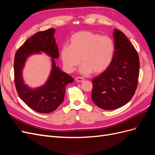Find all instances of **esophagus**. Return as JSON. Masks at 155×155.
I'll return each instance as SVG.
<instances>
[{"label":"esophagus","mask_w":155,"mask_h":155,"mask_svg":"<svg viewBox=\"0 0 155 155\" xmlns=\"http://www.w3.org/2000/svg\"><path fill=\"white\" fill-rule=\"evenodd\" d=\"M76 81L77 82H83V81H85V79L81 78V77H78V78H76Z\"/></svg>","instance_id":"obj_1"}]
</instances>
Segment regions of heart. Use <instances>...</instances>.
<instances>
[{"instance_id": "1", "label": "heart", "mask_w": 155, "mask_h": 155, "mask_svg": "<svg viewBox=\"0 0 155 155\" xmlns=\"http://www.w3.org/2000/svg\"><path fill=\"white\" fill-rule=\"evenodd\" d=\"M115 45L108 36H101L91 31H82L72 35L69 46L64 45L60 50V56L64 70L73 72L80 63L79 72L83 74H97L108 68L114 58Z\"/></svg>"}]
</instances>
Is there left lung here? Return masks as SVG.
<instances>
[{
    "label": "left lung",
    "instance_id": "8db88e82",
    "mask_svg": "<svg viewBox=\"0 0 155 155\" xmlns=\"http://www.w3.org/2000/svg\"><path fill=\"white\" fill-rule=\"evenodd\" d=\"M115 51L108 68L92 79V100L103 109L114 110L128 103L138 85L140 62L137 50L124 33L114 29Z\"/></svg>",
    "mask_w": 155,
    "mask_h": 155
}]
</instances>
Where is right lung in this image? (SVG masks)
<instances>
[{
	"label": "right lung",
	"mask_w": 155,
	"mask_h": 155,
	"mask_svg": "<svg viewBox=\"0 0 155 155\" xmlns=\"http://www.w3.org/2000/svg\"><path fill=\"white\" fill-rule=\"evenodd\" d=\"M55 31L50 28L31 36L18 49L14 60V77L18 94L28 106L40 113L48 114L57 109L63 101L65 87L74 81V79L61 71L55 62L59 56L54 37ZM42 52L51 58V72L43 86L31 89L24 83L22 70L30 56Z\"/></svg>",
	"instance_id": "obj_1"
}]
</instances>
